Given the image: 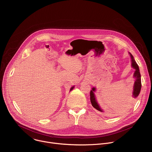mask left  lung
<instances>
[{
    "label": "left lung",
    "mask_w": 152,
    "mask_h": 152,
    "mask_svg": "<svg viewBox=\"0 0 152 152\" xmlns=\"http://www.w3.org/2000/svg\"><path fill=\"white\" fill-rule=\"evenodd\" d=\"M130 55H131V59H132V67L135 69V73L134 74V78H135V82L134 85V91H133V95L132 97H134V99H135V98H137L141 91V75H140V70H139V67L138 66V64H137V62H135L133 56L130 53ZM96 91V88H93L92 90H91L90 91V101L91 103L92 106L96 109L97 110L103 112L102 110L100 107L99 104L97 103V102L96 101V97H95V95L94 94V92Z\"/></svg>",
    "instance_id": "8db88e82"
}]
</instances>
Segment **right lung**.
I'll use <instances>...</instances> for the list:
<instances>
[{
	"instance_id": "right-lung-1",
	"label": "right lung",
	"mask_w": 152,
	"mask_h": 152,
	"mask_svg": "<svg viewBox=\"0 0 152 152\" xmlns=\"http://www.w3.org/2000/svg\"><path fill=\"white\" fill-rule=\"evenodd\" d=\"M73 88H74V86H73V87H72V88H71V89H70V91H72V90H73Z\"/></svg>"
}]
</instances>
